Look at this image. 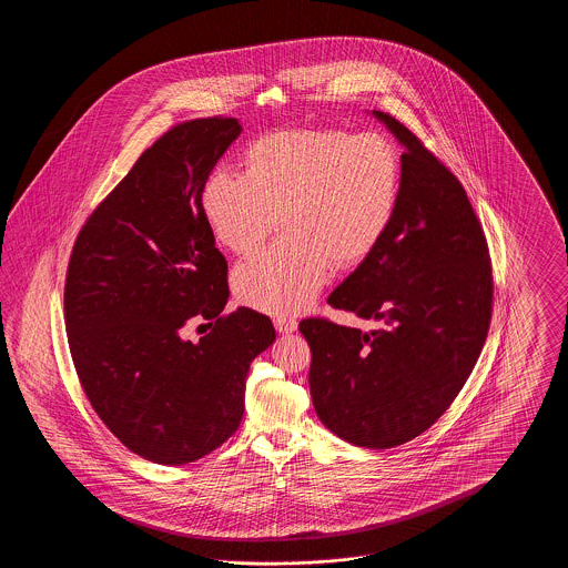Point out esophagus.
Wrapping results in <instances>:
<instances>
[{"label": "esophagus", "mask_w": 568, "mask_h": 568, "mask_svg": "<svg viewBox=\"0 0 568 568\" xmlns=\"http://www.w3.org/2000/svg\"><path fill=\"white\" fill-rule=\"evenodd\" d=\"M274 327H276L278 334H290V332L296 329L297 324L292 317H276L274 320Z\"/></svg>", "instance_id": "esophagus-1"}]
</instances>
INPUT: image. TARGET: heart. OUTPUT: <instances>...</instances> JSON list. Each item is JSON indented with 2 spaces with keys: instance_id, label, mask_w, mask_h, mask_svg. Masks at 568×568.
I'll use <instances>...</instances> for the list:
<instances>
[{
  "instance_id": "obj_1",
  "label": "heart",
  "mask_w": 568,
  "mask_h": 568,
  "mask_svg": "<svg viewBox=\"0 0 568 568\" xmlns=\"http://www.w3.org/2000/svg\"><path fill=\"white\" fill-rule=\"evenodd\" d=\"M243 176L213 170L200 193L216 243L246 255L268 239L276 216L285 239L243 262L234 294L255 311L296 315L332 268L364 264L387 236L400 204L403 163L377 134L292 130L253 140Z\"/></svg>"
}]
</instances>
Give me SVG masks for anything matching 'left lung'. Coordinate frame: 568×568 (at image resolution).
<instances>
[{
  "mask_svg": "<svg viewBox=\"0 0 568 568\" xmlns=\"http://www.w3.org/2000/svg\"><path fill=\"white\" fill-rule=\"evenodd\" d=\"M405 153L394 223L327 304L378 327L300 322L311 347V396L329 428L368 449L426 433L470 377L491 320L486 234L458 176L387 112Z\"/></svg>",
  "mask_w": 568,
  "mask_h": 568,
  "instance_id": "8db88e82",
  "label": "left lung"
}]
</instances>
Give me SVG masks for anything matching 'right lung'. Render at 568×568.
Returning a JSON list of instances; mask_svg holds the SVG:
<instances>
[{"label":"right lung","instance_id":"1","mask_svg":"<svg viewBox=\"0 0 568 568\" xmlns=\"http://www.w3.org/2000/svg\"><path fill=\"white\" fill-rule=\"evenodd\" d=\"M241 132L232 116L170 128L72 246L63 308L82 392L110 433L155 464L204 458L239 430L248 366L276 338L257 311L223 313L227 262L200 204ZM195 323L212 329L191 344Z\"/></svg>","mask_w":568,"mask_h":568}]
</instances>
